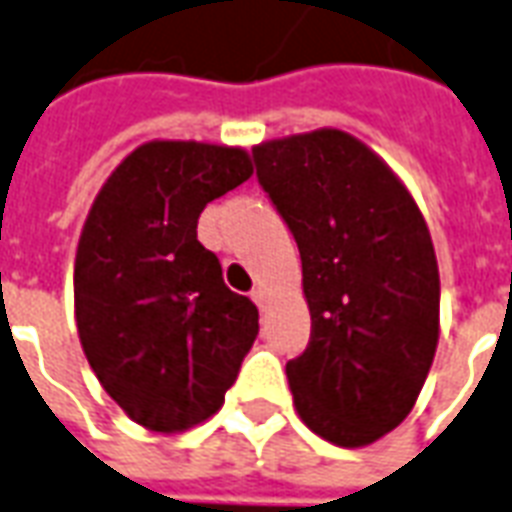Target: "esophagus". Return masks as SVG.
Returning a JSON list of instances; mask_svg holds the SVG:
<instances>
[{
  "label": "esophagus",
  "instance_id": "esophagus-1",
  "mask_svg": "<svg viewBox=\"0 0 512 512\" xmlns=\"http://www.w3.org/2000/svg\"><path fill=\"white\" fill-rule=\"evenodd\" d=\"M268 298H271V293H268L266 287L260 285V287H255V290H252V301H255L257 306H260V309H266L268 306Z\"/></svg>",
  "mask_w": 512,
  "mask_h": 512
}]
</instances>
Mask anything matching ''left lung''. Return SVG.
Masks as SVG:
<instances>
[{
	"label": "left lung",
	"instance_id": "left-lung-1",
	"mask_svg": "<svg viewBox=\"0 0 512 512\" xmlns=\"http://www.w3.org/2000/svg\"><path fill=\"white\" fill-rule=\"evenodd\" d=\"M257 181L293 230L312 314L287 363L306 426L339 448L372 445L407 418L439 342V268L404 181L350 132L252 149Z\"/></svg>",
	"mask_w": 512,
	"mask_h": 512
}]
</instances>
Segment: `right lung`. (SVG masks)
I'll use <instances>...</instances> for the list:
<instances>
[{
  "instance_id": "right-lung-1",
  "label": "right lung",
  "mask_w": 512,
  "mask_h": 512,
  "mask_svg": "<svg viewBox=\"0 0 512 512\" xmlns=\"http://www.w3.org/2000/svg\"><path fill=\"white\" fill-rule=\"evenodd\" d=\"M241 146L149 140L97 192L75 252V325L86 361L143 429L208 420L255 344L257 306L233 293L198 217L252 176Z\"/></svg>"
}]
</instances>
